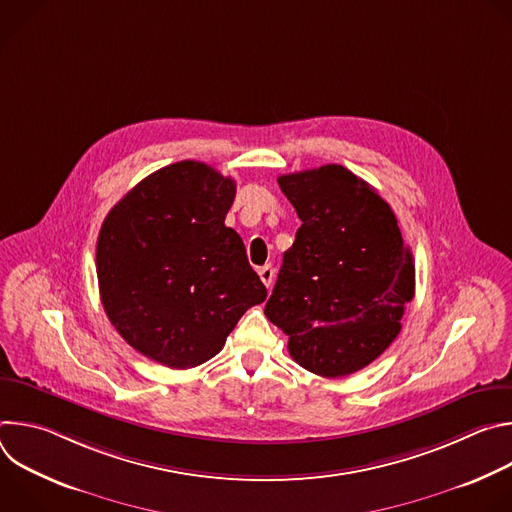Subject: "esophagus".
I'll use <instances>...</instances> for the list:
<instances>
[{"label": "esophagus", "instance_id": "esophagus-1", "mask_svg": "<svg viewBox=\"0 0 512 512\" xmlns=\"http://www.w3.org/2000/svg\"><path fill=\"white\" fill-rule=\"evenodd\" d=\"M257 273H259V277H261V281L265 283V287L269 289L271 287V283H273V277H275V271H273V267L271 265H265V267H259L257 269Z\"/></svg>", "mask_w": 512, "mask_h": 512}]
</instances>
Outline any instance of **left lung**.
<instances>
[{"mask_svg": "<svg viewBox=\"0 0 512 512\" xmlns=\"http://www.w3.org/2000/svg\"><path fill=\"white\" fill-rule=\"evenodd\" d=\"M281 192L302 227L283 253L265 316L291 358L338 379L371 364L401 330L415 296V265L379 192L338 164L285 174Z\"/></svg>", "mask_w": 512, "mask_h": 512, "instance_id": "obj_1", "label": "left lung"}]
</instances>
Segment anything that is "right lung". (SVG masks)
<instances>
[{
	"label": "right lung",
	"mask_w": 512,
	"mask_h": 512,
	"mask_svg": "<svg viewBox=\"0 0 512 512\" xmlns=\"http://www.w3.org/2000/svg\"><path fill=\"white\" fill-rule=\"evenodd\" d=\"M237 184L176 162L129 190L97 239L107 318L143 356L192 369L221 352L241 316L267 298L241 237L225 227Z\"/></svg>",
	"instance_id": "obj_1"
}]
</instances>
